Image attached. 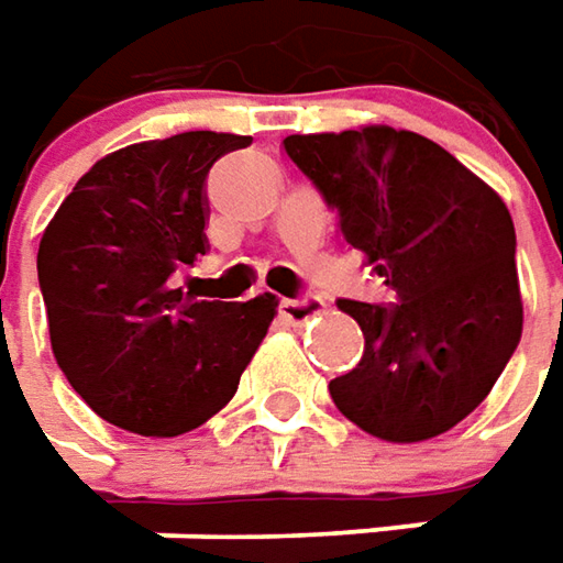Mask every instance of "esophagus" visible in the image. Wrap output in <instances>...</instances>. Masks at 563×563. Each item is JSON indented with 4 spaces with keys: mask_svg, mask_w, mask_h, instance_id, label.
Here are the masks:
<instances>
[{
    "mask_svg": "<svg viewBox=\"0 0 563 563\" xmlns=\"http://www.w3.org/2000/svg\"><path fill=\"white\" fill-rule=\"evenodd\" d=\"M320 311V299L305 292V296H292V299H280V314L292 323H305L308 318H314Z\"/></svg>",
    "mask_w": 563,
    "mask_h": 563,
    "instance_id": "34e87169",
    "label": "esophagus"
}]
</instances>
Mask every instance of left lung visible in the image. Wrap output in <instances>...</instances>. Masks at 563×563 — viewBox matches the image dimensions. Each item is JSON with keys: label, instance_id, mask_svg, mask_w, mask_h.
<instances>
[{"label": "left lung", "instance_id": "left-lung-1", "mask_svg": "<svg viewBox=\"0 0 563 563\" xmlns=\"http://www.w3.org/2000/svg\"><path fill=\"white\" fill-rule=\"evenodd\" d=\"M286 155L377 264L393 301H340L364 355L330 396L371 437L420 442L489 396L520 342L517 236L505 202L433 140L361 126L286 136Z\"/></svg>", "mask_w": 563, "mask_h": 563}]
</instances>
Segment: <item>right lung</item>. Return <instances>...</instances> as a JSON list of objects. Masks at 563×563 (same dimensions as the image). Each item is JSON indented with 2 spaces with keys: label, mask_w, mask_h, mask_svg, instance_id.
<instances>
[{
  "label": "right lung",
  "mask_w": 563,
  "mask_h": 563,
  "mask_svg": "<svg viewBox=\"0 0 563 563\" xmlns=\"http://www.w3.org/2000/svg\"><path fill=\"white\" fill-rule=\"evenodd\" d=\"M252 136L186 130L99 158L46 227L36 274L74 393L140 437H180L233 398L277 301H196L177 286L208 245V170Z\"/></svg>",
  "instance_id": "obj_1"
}]
</instances>
